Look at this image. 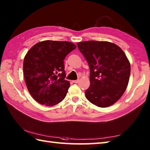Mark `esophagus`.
Masks as SVG:
<instances>
[{"instance_id":"34e87169","label":"esophagus","mask_w":150,"mask_h":150,"mask_svg":"<svg viewBox=\"0 0 150 150\" xmlns=\"http://www.w3.org/2000/svg\"><path fill=\"white\" fill-rule=\"evenodd\" d=\"M79 82V79H77V80L73 81V83H78Z\"/></svg>"}]
</instances>
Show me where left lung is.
I'll list each match as a JSON object with an SVG mask.
<instances>
[{
	"mask_svg": "<svg viewBox=\"0 0 150 150\" xmlns=\"http://www.w3.org/2000/svg\"><path fill=\"white\" fill-rule=\"evenodd\" d=\"M77 45L90 70V85L85 91L86 97L100 108L115 103L129 79L131 68L126 54L116 44L106 41H84Z\"/></svg>",
	"mask_w": 150,
	"mask_h": 150,
	"instance_id": "1",
	"label": "left lung"
}]
</instances>
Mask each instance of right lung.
<instances>
[{"label":"right lung","mask_w":150,"mask_h":150,"mask_svg":"<svg viewBox=\"0 0 150 150\" xmlns=\"http://www.w3.org/2000/svg\"><path fill=\"white\" fill-rule=\"evenodd\" d=\"M76 48L66 41L44 40L26 53L23 62L24 77L28 91L41 104L52 106L60 103L68 92L64 60Z\"/></svg>","instance_id":"1"}]
</instances>
